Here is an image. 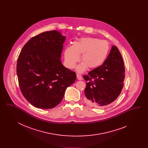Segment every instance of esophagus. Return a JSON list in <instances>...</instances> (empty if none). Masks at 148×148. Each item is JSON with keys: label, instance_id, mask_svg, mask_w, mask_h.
Returning a JSON list of instances; mask_svg holds the SVG:
<instances>
[{"label": "esophagus", "instance_id": "esophagus-1", "mask_svg": "<svg viewBox=\"0 0 148 148\" xmlns=\"http://www.w3.org/2000/svg\"><path fill=\"white\" fill-rule=\"evenodd\" d=\"M77 79L78 80H82L83 79L82 77V75L80 74H77Z\"/></svg>", "mask_w": 148, "mask_h": 148}]
</instances>
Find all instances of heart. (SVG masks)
Here are the masks:
<instances>
[{"instance_id":"heart-1","label":"heart","mask_w":148,"mask_h":148,"mask_svg":"<svg viewBox=\"0 0 148 148\" xmlns=\"http://www.w3.org/2000/svg\"><path fill=\"white\" fill-rule=\"evenodd\" d=\"M109 50V43L98 38L86 37L73 42V46L68 47L64 51L65 63L70 69L75 68L82 54L83 62L77 67L79 73L84 71L88 67L90 69L98 68L106 60Z\"/></svg>"}]
</instances>
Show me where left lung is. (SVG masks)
Segmentation results:
<instances>
[{
  "label": "left lung",
  "mask_w": 148,
  "mask_h": 148,
  "mask_svg": "<svg viewBox=\"0 0 148 148\" xmlns=\"http://www.w3.org/2000/svg\"><path fill=\"white\" fill-rule=\"evenodd\" d=\"M83 77L87 104L100 108L114 101L122 90L125 77L124 64L118 48L113 46L104 63Z\"/></svg>",
  "instance_id": "8db88e82"
}]
</instances>
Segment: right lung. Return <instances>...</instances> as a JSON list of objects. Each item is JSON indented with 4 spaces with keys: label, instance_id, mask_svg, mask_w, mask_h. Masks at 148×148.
Segmentation results:
<instances>
[{
    "label": "right lung",
    "instance_id": "add662e5",
    "mask_svg": "<svg viewBox=\"0 0 148 148\" xmlns=\"http://www.w3.org/2000/svg\"><path fill=\"white\" fill-rule=\"evenodd\" d=\"M65 36L56 30L32 38L18 56L16 73L21 93L34 106L51 109L63 98L76 73L60 60Z\"/></svg>",
    "mask_w": 148,
    "mask_h": 148
}]
</instances>
